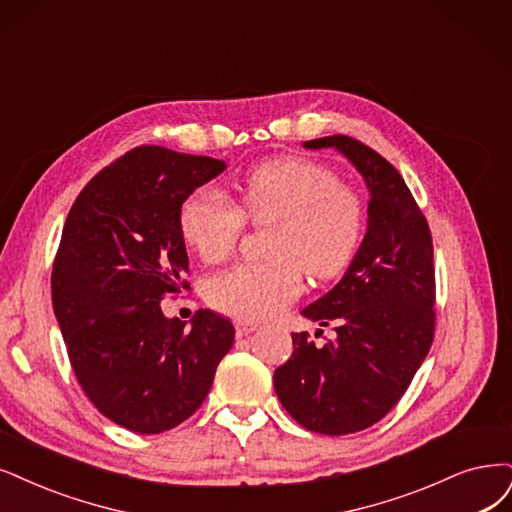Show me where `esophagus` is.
I'll list each match as a JSON object with an SVG mask.
<instances>
[{
    "label": "esophagus",
    "mask_w": 512,
    "mask_h": 512,
    "mask_svg": "<svg viewBox=\"0 0 512 512\" xmlns=\"http://www.w3.org/2000/svg\"><path fill=\"white\" fill-rule=\"evenodd\" d=\"M253 331H257V325L249 323V320H236V335L238 337H244V335H249Z\"/></svg>",
    "instance_id": "esophagus-1"
}]
</instances>
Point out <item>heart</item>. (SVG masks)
<instances>
[{
  "label": "heart",
  "instance_id": "1",
  "mask_svg": "<svg viewBox=\"0 0 512 512\" xmlns=\"http://www.w3.org/2000/svg\"><path fill=\"white\" fill-rule=\"evenodd\" d=\"M242 208L213 187L181 204L183 240L208 263L234 251L244 217L274 223L268 263H240L208 280L211 304L240 320L274 316L301 293L304 270L331 278L348 268L365 230V206L352 187L337 185L331 168L308 158L259 164L240 181Z\"/></svg>",
  "mask_w": 512,
  "mask_h": 512
}]
</instances>
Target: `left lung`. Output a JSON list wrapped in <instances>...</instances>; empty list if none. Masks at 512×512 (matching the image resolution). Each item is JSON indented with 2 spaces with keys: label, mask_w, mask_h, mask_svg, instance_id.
I'll use <instances>...</instances> for the list:
<instances>
[{
  "label": "left lung",
  "mask_w": 512,
  "mask_h": 512,
  "mask_svg": "<svg viewBox=\"0 0 512 512\" xmlns=\"http://www.w3.org/2000/svg\"><path fill=\"white\" fill-rule=\"evenodd\" d=\"M335 149L363 177L367 232L342 280L301 310L335 337L316 346L293 333V354L274 371L278 401L318 434H350L399 403L434 335L432 238L409 187L388 160L352 137L304 143ZM320 331V329H318Z\"/></svg>",
  "instance_id": "obj_1"
}]
</instances>
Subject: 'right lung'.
Segmentation results:
<instances>
[{
  "label": "right lung",
  "instance_id": "obj_1",
  "mask_svg": "<svg viewBox=\"0 0 512 512\" xmlns=\"http://www.w3.org/2000/svg\"><path fill=\"white\" fill-rule=\"evenodd\" d=\"M227 164L143 145L94 177L71 206L52 268V306L75 377L105 418L139 434L185 422L234 344L230 320L166 318L187 289L179 211Z\"/></svg>",
  "mask_w": 512,
  "mask_h": 512
}]
</instances>
